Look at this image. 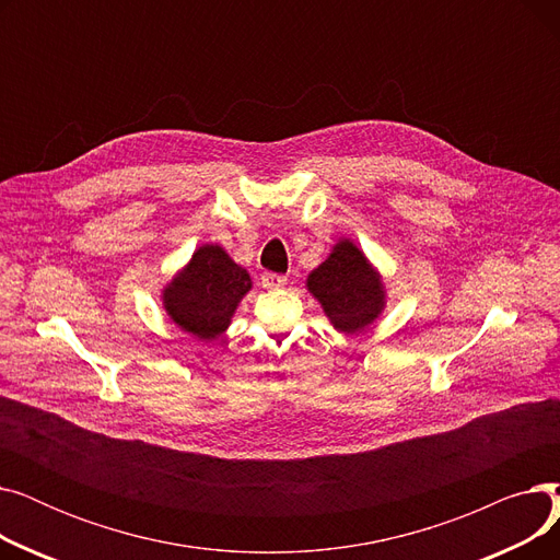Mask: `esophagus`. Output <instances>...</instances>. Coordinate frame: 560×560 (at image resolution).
<instances>
[{
	"label": "esophagus",
	"instance_id": "34e87169",
	"mask_svg": "<svg viewBox=\"0 0 560 560\" xmlns=\"http://www.w3.org/2000/svg\"><path fill=\"white\" fill-rule=\"evenodd\" d=\"M260 283H262V288L277 290V288H283V285L288 283V279H285L283 275H277V272H265V275L260 277Z\"/></svg>",
	"mask_w": 560,
	"mask_h": 560
}]
</instances>
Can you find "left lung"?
Wrapping results in <instances>:
<instances>
[{
    "label": "left lung",
    "mask_w": 560,
    "mask_h": 560,
    "mask_svg": "<svg viewBox=\"0 0 560 560\" xmlns=\"http://www.w3.org/2000/svg\"><path fill=\"white\" fill-rule=\"evenodd\" d=\"M306 285L331 325L345 334L365 329L384 311V283L351 241H340L331 256L308 275Z\"/></svg>",
    "instance_id": "1"
}]
</instances>
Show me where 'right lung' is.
<instances>
[{
    "label": "right lung",
    "instance_id": "1",
    "mask_svg": "<svg viewBox=\"0 0 560 560\" xmlns=\"http://www.w3.org/2000/svg\"><path fill=\"white\" fill-rule=\"evenodd\" d=\"M249 288L247 270L235 265L220 245H203L163 290V306L174 325L201 340H213L226 331Z\"/></svg>",
    "mask_w": 560,
    "mask_h": 560
}]
</instances>
